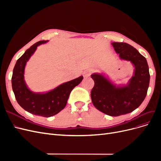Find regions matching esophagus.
I'll return each instance as SVG.
<instances>
[{
    "instance_id": "obj_1",
    "label": "esophagus",
    "mask_w": 161,
    "mask_h": 161,
    "mask_svg": "<svg viewBox=\"0 0 161 161\" xmlns=\"http://www.w3.org/2000/svg\"><path fill=\"white\" fill-rule=\"evenodd\" d=\"M92 72V70H91V69L86 70L84 72V76H85V77H88V76H89L91 75Z\"/></svg>"
}]
</instances>
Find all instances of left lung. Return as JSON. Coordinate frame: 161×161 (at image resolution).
<instances>
[{"label":"left lung","instance_id":"1","mask_svg":"<svg viewBox=\"0 0 161 161\" xmlns=\"http://www.w3.org/2000/svg\"><path fill=\"white\" fill-rule=\"evenodd\" d=\"M111 44L120 59L134 65V76L126 85L116 86L103 75H92L95 85L91 97L97 109L108 115L119 116L131 113L142 103L147 94L150 74L147 59L136 48L124 42Z\"/></svg>","mask_w":161,"mask_h":161}]
</instances>
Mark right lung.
<instances>
[{"mask_svg": "<svg viewBox=\"0 0 161 161\" xmlns=\"http://www.w3.org/2000/svg\"><path fill=\"white\" fill-rule=\"evenodd\" d=\"M47 42H38L25 51L17 60L11 79L13 91L19 105L29 113L46 118L57 114L65 108L70 92L83 79V76H80L45 93H36L29 89L24 80L26 63L37 47Z\"/></svg>", "mask_w": 161, "mask_h": 161, "instance_id": "add662e5", "label": "right lung"}]
</instances>
